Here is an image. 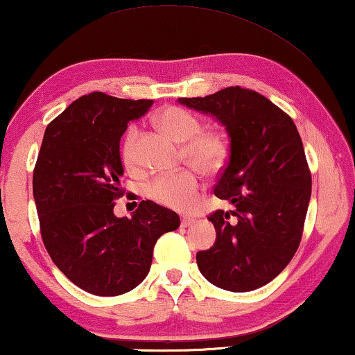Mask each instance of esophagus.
Segmentation results:
<instances>
[{
	"instance_id": "obj_1",
	"label": "esophagus",
	"mask_w": 355,
	"mask_h": 355,
	"mask_svg": "<svg viewBox=\"0 0 355 355\" xmlns=\"http://www.w3.org/2000/svg\"><path fill=\"white\" fill-rule=\"evenodd\" d=\"M193 223H194V218H191V217H183V218H182V227H183V228L191 227Z\"/></svg>"
}]
</instances>
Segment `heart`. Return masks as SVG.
Returning <instances> with one entry per match:
<instances>
[{
    "label": "heart",
    "mask_w": 355,
    "mask_h": 355,
    "mask_svg": "<svg viewBox=\"0 0 355 355\" xmlns=\"http://www.w3.org/2000/svg\"><path fill=\"white\" fill-rule=\"evenodd\" d=\"M157 125L178 141H184L183 159L204 173L220 171L228 157V144L225 138L214 130H201V121L187 109L171 106L162 109L156 116ZM137 125L128 127L122 143V159L127 167L138 166ZM201 180L194 168H183L180 172L162 173L148 184L146 194L154 202L162 206L188 211L198 201Z\"/></svg>",
    "instance_id": "obj_1"
}]
</instances>
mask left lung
<instances>
[{
    "mask_svg": "<svg viewBox=\"0 0 355 355\" xmlns=\"http://www.w3.org/2000/svg\"><path fill=\"white\" fill-rule=\"evenodd\" d=\"M178 103L211 114L230 138L214 194L233 211L209 216L217 239L196 254L199 270L227 291L261 288L282 273L302 238L312 177L297 128L270 99L241 87Z\"/></svg>",
    "mask_w": 355,
    "mask_h": 355,
    "instance_id": "1",
    "label": "left lung"
}]
</instances>
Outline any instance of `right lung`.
Segmentation results:
<instances>
[{
    "instance_id": "obj_1",
    "label": "right lung",
    "mask_w": 355,
    "mask_h": 355,
    "mask_svg": "<svg viewBox=\"0 0 355 355\" xmlns=\"http://www.w3.org/2000/svg\"><path fill=\"white\" fill-rule=\"evenodd\" d=\"M153 99L94 92L78 98L44 130L33 171L44 248L73 284L96 296H119L146 278L154 244L180 227L171 209L141 201L132 218L114 216L123 194L122 135Z\"/></svg>"
}]
</instances>
